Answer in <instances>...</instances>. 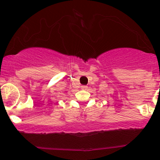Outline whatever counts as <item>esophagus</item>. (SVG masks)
Returning <instances> with one entry per match:
<instances>
[{
  "mask_svg": "<svg viewBox=\"0 0 160 160\" xmlns=\"http://www.w3.org/2000/svg\"><path fill=\"white\" fill-rule=\"evenodd\" d=\"M81 89H83V90H87V86H82Z\"/></svg>",
  "mask_w": 160,
  "mask_h": 160,
  "instance_id": "esophagus-1",
  "label": "esophagus"
}]
</instances>
